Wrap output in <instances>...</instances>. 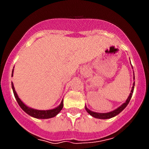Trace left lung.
Instances as JSON below:
<instances>
[{"instance_id": "left-lung-1", "label": "left lung", "mask_w": 149, "mask_h": 149, "mask_svg": "<svg viewBox=\"0 0 149 149\" xmlns=\"http://www.w3.org/2000/svg\"><path fill=\"white\" fill-rule=\"evenodd\" d=\"M133 79H135V76L133 77ZM134 86H135V82L133 83V87H132V89H131V91H130V95H129V97H127L125 102L123 103L120 107L117 108V109H115V110L112 111V112H107V113H98V112H92V111L89 110V109L86 107V106L85 107L86 110L87 111V112H88L90 115H91V116L94 117V118H99V119H109V118H113V117L116 116V115H118V114L120 113L122 111H123V109L127 107V105L128 104V103L130 102V99H131L132 95H133V90H134Z\"/></svg>"}]
</instances>
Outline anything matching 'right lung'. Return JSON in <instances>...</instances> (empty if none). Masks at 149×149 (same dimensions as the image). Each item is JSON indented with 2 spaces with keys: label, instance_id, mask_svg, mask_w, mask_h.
<instances>
[{
  "label": "right lung",
  "instance_id": "obj_1",
  "mask_svg": "<svg viewBox=\"0 0 149 149\" xmlns=\"http://www.w3.org/2000/svg\"><path fill=\"white\" fill-rule=\"evenodd\" d=\"M13 71H12V75L13 76ZM11 86H12V89H13V94H14V97L16 98V101H17L18 104H19V106L21 107L22 109L26 113H27L29 115L33 117V118H38V119H48V118H53V117L56 116L58 113L61 111V109L63 107V99L61 101V104L58 107H57L56 108H54L52 109H49V110H38V109H34L32 108H30L29 107L25 105L22 102V100L19 98L17 94H16V91H15L14 86H13V84L11 82Z\"/></svg>",
  "mask_w": 149,
  "mask_h": 149
}]
</instances>
